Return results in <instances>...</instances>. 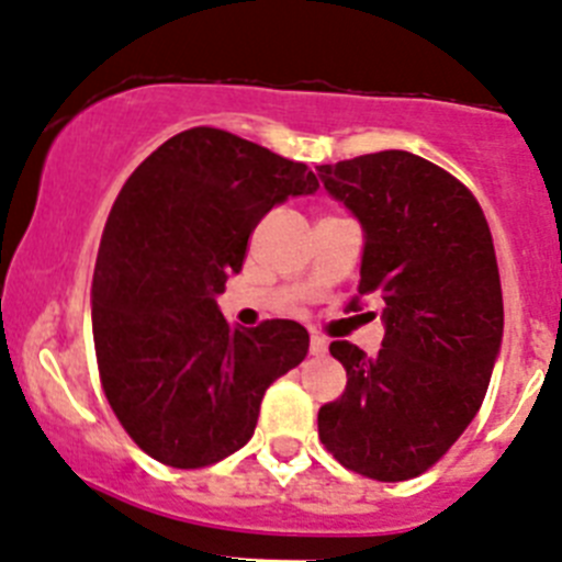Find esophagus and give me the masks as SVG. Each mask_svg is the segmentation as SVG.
<instances>
[{
    "instance_id": "1",
    "label": "esophagus",
    "mask_w": 562,
    "mask_h": 562,
    "mask_svg": "<svg viewBox=\"0 0 562 562\" xmlns=\"http://www.w3.org/2000/svg\"><path fill=\"white\" fill-rule=\"evenodd\" d=\"M325 352H327V338L311 336V356H325Z\"/></svg>"
}]
</instances>
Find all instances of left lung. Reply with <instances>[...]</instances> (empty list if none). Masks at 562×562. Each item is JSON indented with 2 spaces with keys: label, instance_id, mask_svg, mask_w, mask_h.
<instances>
[{
  "label": "left lung",
  "instance_id": "8db88e82",
  "mask_svg": "<svg viewBox=\"0 0 562 562\" xmlns=\"http://www.w3.org/2000/svg\"><path fill=\"white\" fill-rule=\"evenodd\" d=\"M318 179L367 232L358 293H378L386 322L375 358L330 344L347 386L318 408V439L347 470L406 482L448 453L487 394L504 333L493 235L476 195L408 150L322 165Z\"/></svg>",
  "mask_w": 562,
  "mask_h": 562
}]
</instances>
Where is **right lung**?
Here are the masks:
<instances>
[{
	"label": "right lung",
	"instance_id": "right-lung-1",
	"mask_svg": "<svg viewBox=\"0 0 562 562\" xmlns=\"http://www.w3.org/2000/svg\"><path fill=\"white\" fill-rule=\"evenodd\" d=\"M316 187L302 161L199 125L120 190L94 262V352L111 412L156 462L199 470L244 448L266 389L307 356L300 322L232 330L215 296L262 215Z\"/></svg>",
	"mask_w": 562,
	"mask_h": 562
}]
</instances>
